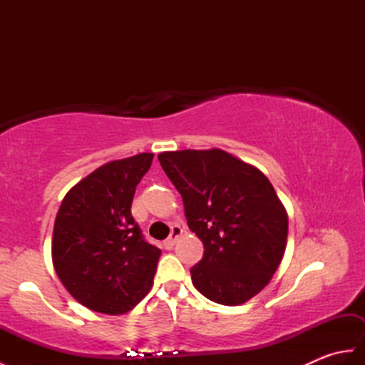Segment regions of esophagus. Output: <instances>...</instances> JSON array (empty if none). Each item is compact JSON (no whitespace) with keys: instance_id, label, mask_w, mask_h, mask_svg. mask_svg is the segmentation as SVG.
I'll return each instance as SVG.
<instances>
[{"instance_id":"obj_1","label":"esophagus","mask_w":365,"mask_h":365,"mask_svg":"<svg viewBox=\"0 0 365 365\" xmlns=\"http://www.w3.org/2000/svg\"><path fill=\"white\" fill-rule=\"evenodd\" d=\"M182 232L183 230H182L180 226H174L173 229H170V237L168 240H165V242H163V246H165V250H173L175 242H177V238L182 235Z\"/></svg>"}]
</instances>
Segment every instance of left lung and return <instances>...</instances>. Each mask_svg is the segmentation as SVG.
Returning <instances> with one entry per match:
<instances>
[{
  "label": "left lung",
  "instance_id": "obj_1",
  "mask_svg": "<svg viewBox=\"0 0 365 365\" xmlns=\"http://www.w3.org/2000/svg\"><path fill=\"white\" fill-rule=\"evenodd\" d=\"M180 192L188 227L204 245L191 281L210 301L238 306L263 290L281 263L289 216L265 174L221 149L158 155Z\"/></svg>",
  "mask_w": 365,
  "mask_h": 365
}]
</instances>
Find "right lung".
<instances>
[{"label":"right lung","instance_id":"1","mask_svg":"<svg viewBox=\"0 0 365 365\" xmlns=\"http://www.w3.org/2000/svg\"><path fill=\"white\" fill-rule=\"evenodd\" d=\"M153 153L97 168L63 199L51 257L61 282L94 312L122 315L152 289L161 251L143 238L131 216L135 190Z\"/></svg>","mask_w":365,"mask_h":365}]
</instances>
